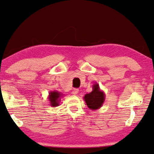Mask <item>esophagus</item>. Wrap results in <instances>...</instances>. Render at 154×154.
<instances>
[{"mask_svg":"<svg viewBox=\"0 0 154 154\" xmlns=\"http://www.w3.org/2000/svg\"><path fill=\"white\" fill-rule=\"evenodd\" d=\"M78 92H79V90L77 89V88H75V89H73L72 91V94L73 95H77V94H78Z\"/></svg>","mask_w":154,"mask_h":154,"instance_id":"esophagus-1","label":"esophagus"}]
</instances>
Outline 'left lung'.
<instances>
[{"label":"left lung","instance_id":"left-lung-1","mask_svg":"<svg viewBox=\"0 0 154 154\" xmlns=\"http://www.w3.org/2000/svg\"><path fill=\"white\" fill-rule=\"evenodd\" d=\"M88 107L91 110H96L102 106L105 100V94L100 89L98 83L92 85V91L83 97Z\"/></svg>","mask_w":154,"mask_h":154}]
</instances>
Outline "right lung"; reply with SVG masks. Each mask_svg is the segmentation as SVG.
<instances>
[{
    "mask_svg": "<svg viewBox=\"0 0 154 154\" xmlns=\"http://www.w3.org/2000/svg\"><path fill=\"white\" fill-rule=\"evenodd\" d=\"M62 96H63V94L58 92V91H51V92H49L48 96L49 105L52 107H56V106H59L61 97H62Z\"/></svg>",
    "mask_w": 154,
    "mask_h": 154,
    "instance_id": "add662e5",
    "label": "right lung"
}]
</instances>
